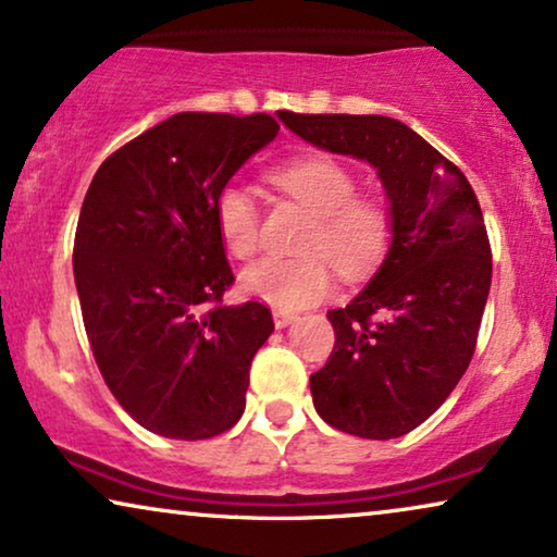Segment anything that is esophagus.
I'll list each match as a JSON object with an SVG mask.
<instances>
[{
	"label": "esophagus",
	"instance_id": "34e87169",
	"mask_svg": "<svg viewBox=\"0 0 557 557\" xmlns=\"http://www.w3.org/2000/svg\"><path fill=\"white\" fill-rule=\"evenodd\" d=\"M294 320H296V314H292V312H278V309H273V324H276L278 330L288 327V324H292Z\"/></svg>",
	"mask_w": 557,
	"mask_h": 557
}]
</instances>
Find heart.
Here are the masks:
<instances>
[{"instance_id":"heart-1","label":"heart","mask_w":557,"mask_h":557,"mask_svg":"<svg viewBox=\"0 0 557 557\" xmlns=\"http://www.w3.org/2000/svg\"><path fill=\"white\" fill-rule=\"evenodd\" d=\"M273 184L314 214L305 258H261L243 271V292L278 312H299L335 286L330 261L345 278L379 265L392 240V212L384 201L356 197V176L330 156H301L271 171ZM216 233L227 252L250 258L258 250V207L245 186L230 184L214 199Z\"/></svg>"}]
</instances>
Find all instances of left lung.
Segmentation results:
<instances>
[{"label":"left lung","instance_id":"obj_1","mask_svg":"<svg viewBox=\"0 0 557 557\" xmlns=\"http://www.w3.org/2000/svg\"><path fill=\"white\" fill-rule=\"evenodd\" d=\"M278 117L317 148L371 163L386 191V258L350 305L327 312L335 348L309 388L330 428L366 440L401 437L435 414L473 358L491 288L479 199L463 171L399 120Z\"/></svg>","mask_w":557,"mask_h":557}]
</instances>
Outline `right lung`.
I'll list each match as a JSON object with an SVG mask.
<instances>
[{"mask_svg": "<svg viewBox=\"0 0 557 557\" xmlns=\"http://www.w3.org/2000/svg\"><path fill=\"white\" fill-rule=\"evenodd\" d=\"M276 135L269 114L178 112L114 150L84 197L74 278L86 337L120 407L161 437H214L245 411L273 320L258 301L220 305L235 276L214 199Z\"/></svg>", "mask_w": 557, "mask_h": 557, "instance_id": "obj_1", "label": "right lung"}]
</instances>
